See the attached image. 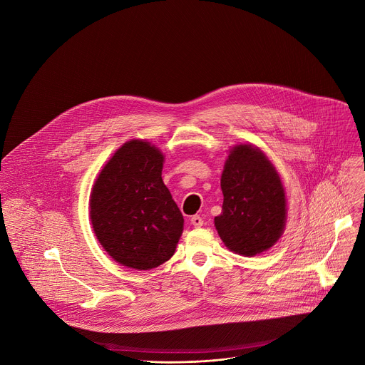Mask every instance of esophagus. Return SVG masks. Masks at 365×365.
Wrapping results in <instances>:
<instances>
[{
	"label": "esophagus",
	"mask_w": 365,
	"mask_h": 365,
	"mask_svg": "<svg viewBox=\"0 0 365 365\" xmlns=\"http://www.w3.org/2000/svg\"><path fill=\"white\" fill-rule=\"evenodd\" d=\"M190 222H192V225L196 227V228H199V227L203 225V220H202L199 215H193V217L190 218Z\"/></svg>",
	"instance_id": "34e87169"
}]
</instances>
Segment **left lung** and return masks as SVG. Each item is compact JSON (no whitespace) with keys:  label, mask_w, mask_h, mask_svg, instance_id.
I'll use <instances>...</instances> for the list:
<instances>
[{"label":"left lung","mask_w":365,"mask_h":365,"mask_svg":"<svg viewBox=\"0 0 365 365\" xmlns=\"http://www.w3.org/2000/svg\"><path fill=\"white\" fill-rule=\"evenodd\" d=\"M224 203L215 228L234 252L252 257L273 247L284 231L286 195L276 168L255 145L230 150L221 176Z\"/></svg>","instance_id":"1"}]
</instances>
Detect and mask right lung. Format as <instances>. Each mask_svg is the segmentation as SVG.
Segmentation results:
<instances>
[{
	"mask_svg": "<svg viewBox=\"0 0 365 365\" xmlns=\"http://www.w3.org/2000/svg\"><path fill=\"white\" fill-rule=\"evenodd\" d=\"M165 155L144 140L123 144L91 193L95 235L117 263L150 270L175 254L183 215L162 179Z\"/></svg>",
	"mask_w": 365,
	"mask_h": 365,
	"instance_id": "add662e5",
	"label": "right lung"
}]
</instances>
